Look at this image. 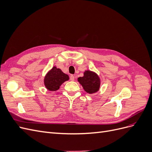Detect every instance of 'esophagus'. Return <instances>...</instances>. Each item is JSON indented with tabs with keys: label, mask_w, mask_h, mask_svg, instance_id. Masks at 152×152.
<instances>
[{
	"label": "esophagus",
	"mask_w": 152,
	"mask_h": 152,
	"mask_svg": "<svg viewBox=\"0 0 152 152\" xmlns=\"http://www.w3.org/2000/svg\"><path fill=\"white\" fill-rule=\"evenodd\" d=\"M75 77L74 75H70V80L73 81V80H75Z\"/></svg>",
	"instance_id": "34e87169"
}]
</instances>
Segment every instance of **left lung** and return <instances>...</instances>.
<instances>
[{
  "instance_id": "8db88e82",
  "label": "left lung",
  "mask_w": 152,
  "mask_h": 152,
  "mask_svg": "<svg viewBox=\"0 0 152 152\" xmlns=\"http://www.w3.org/2000/svg\"><path fill=\"white\" fill-rule=\"evenodd\" d=\"M77 80L86 93L90 94L97 93L99 90L101 85L100 78L97 73L93 71L85 70L84 76L78 78Z\"/></svg>"
}]
</instances>
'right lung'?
Returning <instances> with one entry per match:
<instances>
[{"instance_id":"right-lung-1","label":"right lung","mask_w":152,"mask_h":152,"mask_svg":"<svg viewBox=\"0 0 152 152\" xmlns=\"http://www.w3.org/2000/svg\"><path fill=\"white\" fill-rule=\"evenodd\" d=\"M69 80V76L63 73L61 69L54 66L45 74L44 84L48 91H56L64 82Z\"/></svg>"}]
</instances>
